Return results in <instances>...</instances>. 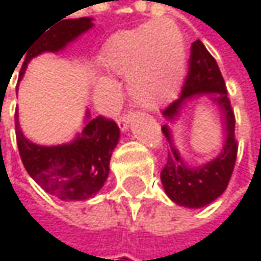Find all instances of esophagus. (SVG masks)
I'll list each match as a JSON object with an SVG mask.
<instances>
[{"label":"esophagus","instance_id":"34e87169","mask_svg":"<svg viewBox=\"0 0 261 261\" xmlns=\"http://www.w3.org/2000/svg\"><path fill=\"white\" fill-rule=\"evenodd\" d=\"M130 118H131L130 112H124V113H121V115H119V118H118V125H119V128H121V130H127L128 122H130Z\"/></svg>","mask_w":261,"mask_h":261}]
</instances>
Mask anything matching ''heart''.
<instances>
[{
  "label": "heart",
  "instance_id": "b5f03b06",
  "mask_svg": "<svg viewBox=\"0 0 261 261\" xmlns=\"http://www.w3.org/2000/svg\"><path fill=\"white\" fill-rule=\"evenodd\" d=\"M102 60L122 74H133L131 93L139 104L157 107L169 101L181 83L184 40L172 22H149L115 34Z\"/></svg>",
  "mask_w": 261,
  "mask_h": 261
}]
</instances>
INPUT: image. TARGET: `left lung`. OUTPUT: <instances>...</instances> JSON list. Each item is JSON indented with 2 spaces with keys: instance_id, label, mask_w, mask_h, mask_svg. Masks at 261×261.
<instances>
[{
  "instance_id": "8db88e82",
  "label": "left lung",
  "mask_w": 261,
  "mask_h": 261,
  "mask_svg": "<svg viewBox=\"0 0 261 261\" xmlns=\"http://www.w3.org/2000/svg\"><path fill=\"white\" fill-rule=\"evenodd\" d=\"M195 95H208L210 99L219 106L224 115L225 143L224 151L213 162L198 169H190L182 163L177 149L174 148L169 128L166 125L162 128L169 142L166 165L160 174L165 192L174 202L190 208L204 207L224 193L234 171L239 148L234 134V112L227 93L225 81L216 60L201 40L193 42L190 46L189 71L182 84L181 95L163 110L165 118L172 121L178 115L182 104Z\"/></svg>"
}]
</instances>
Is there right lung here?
<instances>
[{"label": "right lung", "instance_id": "obj_1", "mask_svg": "<svg viewBox=\"0 0 261 261\" xmlns=\"http://www.w3.org/2000/svg\"><path fill=\"white\" fill-rule=\"evenodd\" d=\"M92 25L90 18H79L66 19L48 30L43 37L33 42L30 49L24 53L27 56L19 77L24 75L27 63L34 56L43 51L62 49ZM15 127L24 168L28 175L48 193L65 201L87 199L107 180L112 151L119 140V127L113 119L96 116L87 122L75 142L60 146H39L27 140L19 130L18 115H15Z\"/></svg>", "mask_w": 261, "mask_h": 261}]
</instances>
